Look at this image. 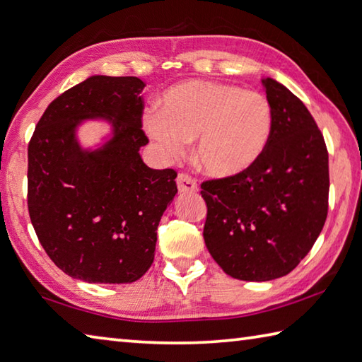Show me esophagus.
<instances>
[{
  "mask_svg": "<svg viewBox=\"0 0 362 362\" xmlns=\"http://www.w3.org/2000/svg\"><path fill=\"white\" fill-rule=\"evenodd\" d=\"M176 184H178L180 192H197L199 187H197V180L187 173H180L178 178H176Z\"/></svg>",
  "mask_w": 362,
  "mask_h": 362,
  "instance_id": "34e87169",
  "label": "esophagus"
}]
</instances>
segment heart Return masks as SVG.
I'll list each match as a JSON object with an SVG mask.
<instances>
[{"label":"heart","mask_w":362,"mask_h":362,"mask_svg":"<svg viewBox=\"0 0 362 362\" xmlns=\"http://www.w3.org/2000/svg\"><path fill=\"white\" fill-rule=\"evenodd\" d=\"M143 126L167 159L181 158L197 139L195 159L204 173L228 178L260 159L271 137L272 110L257 91L189 80L168 88L159 112L146 113Z\"/></svg>","instance_id":"heart-1"}]
</instances>
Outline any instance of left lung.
I'll return each mask as SVG.
<instances>
[{"mask_svg":"<svg viewBox=\"0 0 362 362\" xmlns=\"http://www.w3.org/2000/svg\"><path fill=\"white\" fill-rule=\"evenodd\" d=\"M272 110L268 145L243 173L202 182L203 238L228 276L264 282L309 254L328 216V149L315 119L284 85L263 78Z\"/></svg>","mask_w":362,"mask_h":362,"instance_id":"left-lung-1","label":"left lung"}]
</instances>
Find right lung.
I'll return each mask as SVG.
<instances>
[{
    "instance_id": "1",
    "label": "right lung",
    "mask_w": 362,
    "mask_h": 362,
    "mask_svg": "<svg viewBox=\"0 0 362 362\" xmlns=\"http://www.w3.org/2000/svg\"><path fill=\"white\" fill-rule=\"evenodd\" d=\"M145 83L93 75L47 107L28 145V211L52 262L90 284H131L153 264L163 211L178 192L173 168L140 158ZM102 117L114 137L81 150L79 122Z\"/></svg>"
}]
</instances>
